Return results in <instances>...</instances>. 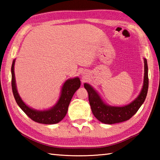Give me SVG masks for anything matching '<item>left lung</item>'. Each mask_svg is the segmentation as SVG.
I'll list each match as a JSON object with an SVG mask.
<instances>
[{
    "instance_id": "left-lung-1",
    "label": "left lung",
    "mask_w": 160,
    "mask_h": 160,
    "mask_svg": "<svg viewBox=\"0 0 160 160\" xmlns=\"http://www.w3.org/2000/svg\"><path fill=\"white\" fill-rule=\"evenodd\" d=\"M148 68L147 59L144 58V80L141 91L130 104L122 107L111 106L105 103L99 93L90 85L84 84L89 95V102L94 116L102 123L113 124L131 118L145 102L148 90Z\"/></svg>"
}]
</instances>
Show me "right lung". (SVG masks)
I'll list each match as a JSON object with an SVG mask.
<instances>
[{
    "instance_id": "obj_1",
    "label": "right lung",
    "mask_w": 160,
    "mask_h": 160,
    "mask_svg": "<svg viewBox=\"0 0 160 160\" xmlns=\"http://www.w3.org/2000/svg\"><path fill=\"white\" fill-rule=\"evenodd\" d=\"M15 59L12 63V90L15 99L20 109L35 122L43 124L57 123L66 116L70 102L73 94L80 87V80L78 77L68 79L61 88V95L58 102L50 109L37 110L28 106L19 94L16 86L14 66Z\"/></svg>"
}]
</instances>
